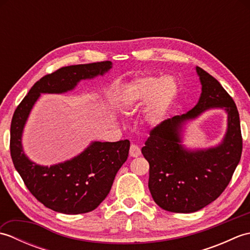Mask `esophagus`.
<instances>
[{
	"instance_id": "obj_1",
	"label": "esophagus",
	"mask_w": 250,
	"mask_h": 250,
	"mask_svg": "<svg viewBox=\"0 0 250 250\" xmlns=\"http://www.w3.org/2000/svg\"><path fill=\"white\" fill-rule=\"evenodd\" d=\"M130 156L132 158H137L139 156H141V148L137 145L132 144L130 147Z\"/></svg>"
}]
</instances>
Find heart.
<instances>
[{
    "label": "heart",
    "instance_id": "obj_1",
    "mask_svg": "<svg viewBox=\"0 0 250 250\" xmlns=\"http://www.w3.org/2000/svg\"><path fill=\"white\" fill-rule=\"evenodd\" d=\"M178 93V83L173 77L146 76L126 84L121 93V103L132 113L148 107L147 120L159 125L168 117Z\"/></svg>",
    "mask_w": 250,
    "mask_h": 250
}]
</instances>
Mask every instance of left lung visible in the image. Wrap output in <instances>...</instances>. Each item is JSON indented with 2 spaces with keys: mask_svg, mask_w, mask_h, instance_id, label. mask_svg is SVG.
Segmentation results:
<instances>
[{
  "mask_svg": "<svg viewBox=\"0 0 250 250\" xmlns=\"http://www.w3.org/2000/svg\"><path fill=\"white\" fill-rule=\"evenodd\" d=\"M195 72L202 86L198 104L151 130L142 148L149 162L148 187L152 199L172 213H194L215 201L229 185L242 156L240 116L234 101L216 78L199 66ZM211 109L227 114L223 140L215 146L187 147L183 144L185 125Z\"/></svg>",
  "mask_w": 250,
  "mask_h": 250,
  "instance_id": "left-lung-1",
  "label": "left lung"
}]
</instances>
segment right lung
I'll return each mask as SVG.
<instances>
[{"label": "right lung", "instance_id": "right-lung-1", "mask_svg": "<svg viewBox=\"0 0 250 250\" xmlns=\"http://www.w3.org/2000/svg\"><path fill=\"white\" fill-rule=\"evenodd\" d=\"M113 68L110 61L61 67L41 78L15 110L10 125V155L15 168L30 192L58 213H89L109 193L117 172L129 156L130 142L94 141L70 160L42 166L30 160L22 146L26 121L41 94L73 91L82 81L104 76Z\"/></svg>", "mask_w": 250, "mask_h": 250}]
</instances>
